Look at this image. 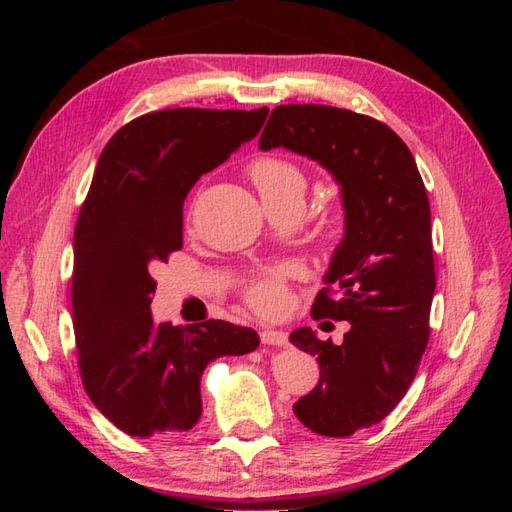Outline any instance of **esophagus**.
<instances>
[{"label": "esophagus", "instance_id": "34e87169", "mask_svg": "<svg viewBox=\"0 0 512 512\" xmlns=\"http://www.w3.org/2000/svg\"><path fill=\"white\" fill-rule=\"evenodd\" d=\"M260 339H262V344H267V346H286L288 344V335L284 331H277V329H262Z\"/></svg>", "mask_w": 512, "mask_h": 512}]
</instances>
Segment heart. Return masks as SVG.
I'll list each match as a JSON object with an SVG mask.
<instances>
[{"label": "heart", "mask_w": 512, "mask_h": 512, "mask_svg": "<svg viewBox=\"0 0 512 512\" xmlns=\"http://www.w3.org/2000/svg\"><path fill=\"white\" fill-rule=\"evenodd\" d=\"M252 181L260 192L262 203L275 198H301L307 181L297 164L284 158H260L250 168ZM245 301L260 314H280L288 303V269L271 267L250 277L245 286Z\"/></svg>", "instance_id": "obj_1"}]
</instances>
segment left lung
Returning <instances> with one entry per match:
<instances>
[{"instance_id":"left-lung-1","label":"left lung","mask_w":512,"mask_h":512,"mask_svg":"<svg viewBox=\"0 0 512 512\" xmlns=\"http://www.w3.org/2000/svg\"><path fill=\"white\" fill-rule=\"evenodd\" d=\"M316 160L342 188L346 232L312 318L348 320L344 342L312 329L290 342L316 356L320 380L292 406L320 436L346 438L380 423L406 395L429 342L431 209L406 143L386 123L324 104L273 108L258 141Z\"/></svg>"}]
</instances>
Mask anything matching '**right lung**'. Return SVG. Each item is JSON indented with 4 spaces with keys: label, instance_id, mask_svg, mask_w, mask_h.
Masks as SVG:
<instances>
[{
    "label": "right lung",
    "instance_id": "1",
    "mask_svg": "<svg viewBox=\"0 0 512 512\" xmlns=\"http://www.w3.org/2000/svg\"><path fill=\"white\" fill-rule=\"evenodd\" d=\"M267 115V106L168 108L132 119L100 153L74 230L72 320L85 391L128 436L190 431L205 367L260 344L254 329L224 320L156 324L149 271L181 250L192 185L252 141Z\"/></svg>",
    "mask_w": 512,
    "mask_h": 512
}]
</instances>
